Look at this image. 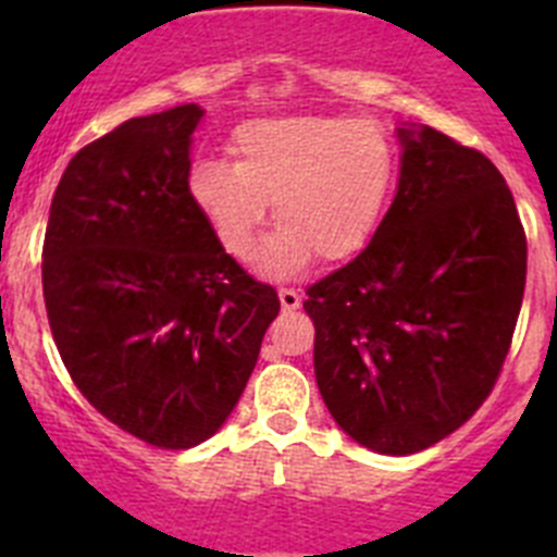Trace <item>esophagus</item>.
<instances>
[{
    "mask_svg": "<svg viewBox=\"0 0 557 557\" xmlns=\"http://www.w3.org/2000/svg\"><path fill=\"white\" fill-rule=\"evenodd\" d=\"M278 301H282L284 312H293V309L301 307V293H298V289L282 287L278 289Z\"/></svg>",
    "mask_w": 557,
    "mask_h": 557,
    "instance_id": "1",
    "label": "esophagus"
}]
</instances>
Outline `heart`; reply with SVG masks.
Listing matches in <instances>:
<instances>
[{"mask_svg": "<svg viewBox=\"0 0 557 557\" xmlns=\"http://www.w3.org/2000/svg\"><path fill=\"white\" fill-rule=\"evenodd\" d=\"M231 156L189 170L191 203L234 259H248L273 200L278 228L259 268L293 275L321 253L351 259L371 243L396 181V150L382 127L346 116H262L239 125Z\"/></svg>", "mask_w": 557, "mask_h": 557, "instance_id": "1", "label": "heart"}]
</instances>
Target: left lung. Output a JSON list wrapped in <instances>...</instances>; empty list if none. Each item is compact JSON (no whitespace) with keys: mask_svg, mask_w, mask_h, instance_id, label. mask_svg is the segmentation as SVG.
I'll use <instances>...</instances> for the list:
<instances>
[{"mask_svg":"<svg viewBox=\"0 0 557 557\" xmlns=\"http://www.w3.org/2000/svg\"><path fill=\"white\" fill-rule=\"evenodd\" d=\"M396 198L366 250L307 289L314 379L351 441L416 455L480 410L528 278L513 195L480 150L398 127Z\"/></svg>","mask_w":557,"mask_h":557,"instance_id":"1","label":"left lung"}]
</instances>
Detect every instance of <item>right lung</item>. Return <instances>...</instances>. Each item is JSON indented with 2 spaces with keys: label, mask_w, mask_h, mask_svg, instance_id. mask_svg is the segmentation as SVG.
I'll use <instances>...</instances> for the list:
<instances>
[{
  "label": "right lung",
  "mask_w": 557,
  "mask_h": 557,
  "mask_svg": "<svg viewBox=\"0 0 557 557\" xmlns=\"http://www.w3.org/2000/svg\"><path fill=\"white\" fill-rule=\"evenodd\" d=\"M195 102L122 122L69 161L44 236V301L77 391L159 449L236 407L282 304L191 203Z\"/></svg>",
  "instance_id": "add662e5"
}]
</instances>
